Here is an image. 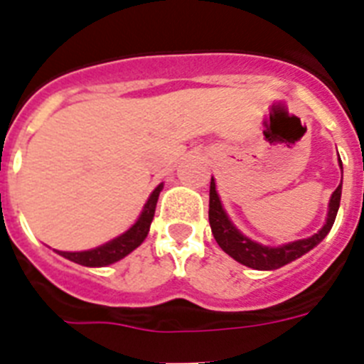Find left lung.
<instances>
[{"label":"left lung","mask_w":364,"mask_h":364,"mask_svg":"<svg viewBox=\"0 0 364 364\" xmlns=\"http://www.w3.org/2000/svg\"><path fill=\"white\" fill-rule=\"evenodd\" d=\"M341 188H343L341 184L337 186L332 198H330V210H328L326 224L321 228V231H317V233L308 237V239L295 240V242L284 244V246H279V247H272V246H262V244L255 242V240L247 239V237H244V235L240 233L233 224H231L226 211H224V208H222L220 198H218L217 195V189H215V180L211 178V184H210L211 231H213V237L215 240H217L218 246H220L228 255L233 257L237 262H240V264L253 269H277L281 268V266L291 262V260L299 259V257L304 255V253L310 252L311 247L317 246V244H319L321 240L330 233L333 222H336L337 211H339Z\"/></svg>","instance_id":"left-lung-1"}]
</instances>
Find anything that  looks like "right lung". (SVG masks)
Segmentation results:
<instances>
[{"label":"right lung","instance_id":"right-lung-1","mask_svg":"<svg viewBox=\"0 0 364 364\" xmlns=\"http://www.w3.org/2000/svg\"><path fill=\"white\" fill-rule=\"evenodd\" d=\"M164 184H160L159 188H154V191L151 193L149 200L144 205L142 215L138 217V220L134 222L129 230L125 231L124 235L112 239L111 242L104 244V246L95 247V250H89V252H58L65 259L73 260L76 264L89 266V268H96V266H107L117 262V260L124 259L125 255H129L133 250H136L140 244L146 240L147 233H149L151 220L154 217V208H156V202H159V195L162 191Z\"/></svg>","mask_w":364,"mask_h":364}]
</instances>
